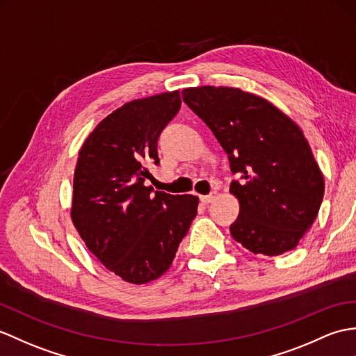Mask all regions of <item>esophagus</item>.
Listing matches in <instances>:
<instances>
[{"label": "esophagus", "mask_w": 356, "mask_h": 356, "mask_svg": "<svg viewBox=\"0 0 356 356\" xmlns=\"http://www.w3.org/2000/svg\"><path fill=\"white\" fill-rule=\"evenodd\" d=\"M217 195H218V193H217V191H212V193H211V194H208V195H202V197H200V200H202L204 204H209V203H212L213 200H216Z\"/></svg>", "instance_id": "34e87169"}]
</instances>
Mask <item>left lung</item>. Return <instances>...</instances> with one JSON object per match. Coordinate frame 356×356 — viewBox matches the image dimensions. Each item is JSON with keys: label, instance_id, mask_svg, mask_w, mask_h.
Masks as SVG:
<instances>
[{"label": "left lung", "instance_id": "left-lung-1", "mask_svg": "<svg viewBox=\"0 0 356 356\" xmlns=\"http://www.w3.org/2000/svg\"><path fill=\"white\" fill-rule=\"evenodd\" d=\"M229 156L239 216L230 234L247 250L277 256L293 250L316 220L325 180L297 124L261 98L238 88L181 90Z\"/></svg>", "mask_w": 356, "mask_h": 356}]
</instances>
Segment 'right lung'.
<instances>
[{"instance_id": "1", "label": "right lung", "mask_w": 356, "mask_h": 356, "mask_svg": "<svg viewBox=\"0 0 356 356\" xmlns=\"http://www.w3.org/2000/svg\"><path fill=\"white\" fill-rule=\"evenodd\" d=\"M179 90L121 106L79 152L71 218L88 249L126 282L161 277L197 216L195 195L153 193L145 165L159 163L158 139L180 109Z\"/></svg>"}]
</instances>
